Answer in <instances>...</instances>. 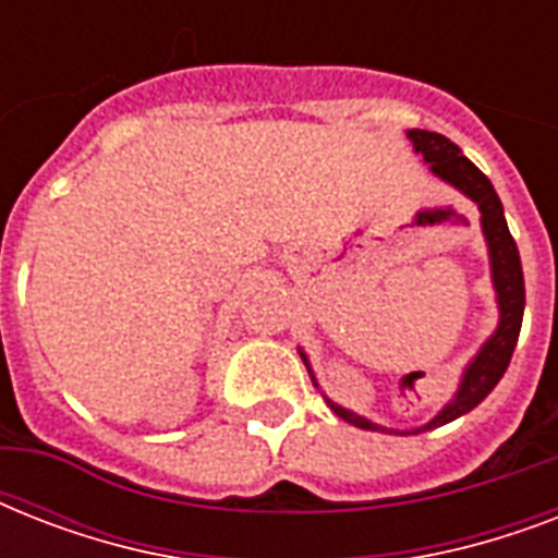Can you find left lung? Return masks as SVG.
Segmentation results:
<instances>
[{
	"mask_svg": "<svg viewBox=\"0 0 558 558\" xmlns=\"http://www.w3.org/2000/svg\"><path fill=\"white\" fill-rule=\"evenodd\" d=\"M408 138L414 142V150L423 156L428 165H432L434 177H440L442 182L458 187L460 193H466L469 199L475 202L481 208V226H484L486 243H489V257H493V283L495 292H498V310H501V322H498V330L489 341H486L481 353L475 356V362L466 367L463 373V381H460L458 397L451 399L449 405L442 408L440 414L434 416L432 423L423 425V428H414L408 434L428 432V428H437V425H446L451 420H458L460 414H466L477 402H484L486 393L501 381L504 371L510 365L512 350H515V341H519L521 332V318H524V271H521V257L519 248H515V240H512L510 228H507V219H504V205L495 193L493 182L481 173V170L472 165V161L460 153V147L454 142H449L446 135L428 133V130H411ZM304 356V353H301ZM306 362V356H304ZM310 367V365H306ZM327 405L348 420L356 428H367V432H388L381 425L371 423L365 416L353 414V411H344L341 405L330 402ZM393 434V432H388Z\"/></svg>",
	"mask_w": 558,
	"mask_h": 558,
	"instance_id": "left-lung-1",
	"label": "left lung"
}]
</instances>
